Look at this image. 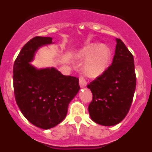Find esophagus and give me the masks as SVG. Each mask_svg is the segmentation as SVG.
<instances>
[{
    "mask_svg": "<svg viewBox=\"0 0 152 152\" xmlns=\"http://www.w3.org/2000/svg\"><path fill=\"white\" fill-rule=\"evenodd\" d=\"M79 84H80V88H86V86H87L88 83H87V81H86L85 79H84V77H80V78H79Z\"/></svg>",
    "mask_w": 152,
    "mask_h": 152,
    "instance_id": "34e87169",
    "label": "esophagus"
}]
</instances>
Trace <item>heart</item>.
<instances>
[{"mask_svg":"<svg viewBox=\"0 0 152 152\" xmlns=\"http://www.w3.org/2000/svg\"><path fill=\"white\" fill-rule=\"evenodd\" d=\"M77 59L83 61V72L88 77L95 78L102 75L108 68L111 59V51L104 44L90 43L77 51Z\"/></svg>","mask_w":152,"mask_h":152,"instance_id":"b5f03b06","label":"heart"}]
</instances>
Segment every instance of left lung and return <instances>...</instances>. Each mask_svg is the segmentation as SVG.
Listing matches in <instances>:
<instances>
[{
  "label": "left lung",
  "mask_w": 152,
  "mask_h": 152,
  "mask_svg": "<svg viewBox=\"0 0 152 152\" xmlns=\"http://www.w3.org/2000/svg\"><path fill=\"white\" fill-rule=\"evenodd\" d=\"M116 42L112 64L88 85L93 94L90 116L105 126H115L126 117L136 86L133 56L121 39H116Z\"/></svg>",
  "instance_id": "1"
}]
</instances>
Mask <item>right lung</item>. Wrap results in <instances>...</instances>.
<instances>
[{"instance_id":"right-lung-1","label":"right lung","mask_w":152,"mask_h":152,"mask_svg":"<svg viewBox=\"0 0 152 152\" xmlns=\"http://www.w3.org/2000/svg\"><path fill=\"white\" fill-rule=\"evenodd\" d=\"M53 44L52 37L36 36L23 47L13 69L14 95L29 123L49 129L65 118L68 104L80 90L79 80L56 68H37L30 62L39 48Z\"/></svg>"}]
</instances>
